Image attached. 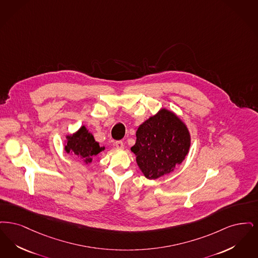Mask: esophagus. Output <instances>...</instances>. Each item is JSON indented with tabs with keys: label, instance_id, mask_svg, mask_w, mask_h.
Listing matches in <instances>:
<instances>
[{
	"label": "esophagus",
	"instance_id": "34e87169",
	"mask_svg": "<svg viewBox=\"0 0 258 258\" xmlns=\"http://www.w3.org/2000/svg\"><path fill=\"white\" fill-rule=\"evenodd\" d=\"M115 146H116V148H118V149H123V142H122V141H116V142H115Z\"/></svg>",
	"mask_w": 258,
	"mask_h": 258
}]
</instances>
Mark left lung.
Listing matches in <instances>:
<instances>
[{
  "instance_id": "left-lung-1",
  "label": "left lung",
  "mask_w": 258,
  "mask_h": 258,
  "mask_svg": "<svg viewBox=\"0 0 258 258\" xmlns=\"http://www.w3.org/2000/svg\"><path fill=\"white\" fill-rule=\"evenodd\" d=\"M136 137L131 150L148 179H157L172 171L190 148L187 127L174 113L165 109L140 125Z\"/></svg>"
}]
</instances>
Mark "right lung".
Listing matches in <instances>:
<instances>
[{"instance_id":"1","label":"right lung","mask_w":258,"mask_h":258,"mask_svg":"<svg viewBox=\"0 0 258 258\" xmlns=\"http://www.w3.org/2000/svg\"><path fill=\"white\" fill-rule=\"evenodd\" d=\"M68 139L66 151L83 159L86 163H90L92 157L103 150V147L95 142L94 137L85 126H82L76 134L68 137Z\"/></svg>"}]
</instances>
